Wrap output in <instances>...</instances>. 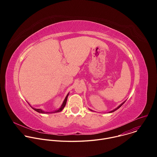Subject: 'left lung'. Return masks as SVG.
I'll return each instance as SVG.
<instances>
[{
    "label": "left lung",
    "mask_w": 157,
    "mask_h": 157,
    "mask_svg": "<svg viewBox=\"0 0 157 157\" xmlns=\"http://www.w3.org/2000/svg\"><path fill=\"white\" fill-rule=\"evenodd\" d=\"M125 102V101L124 102H122V103L121 104H120V105H119V106H118V107H117V108H116L115 109H114V110H111V111H110V112H109V113H113V112H114V111H116V110H117V109H118L119 108H120V107H121V106H122V105H123V104H124V102ZM89 110H91V111H93V110H91V109H89Z\"/></svg>",
    "instance_id": "left-lung-1"
}]
</instances>
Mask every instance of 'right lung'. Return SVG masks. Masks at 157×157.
I'll return each instance as SVG.
<instances>
[{"instance_id": "add662e5", "label": "right lung", "mask_w": 157, "mask_h": 157, "mask_svg": "<svg viewBox=\"0 0 157 157\" xmlns=\"http://www.w3.org/2000/svg\"><path fill=\"white\" fill-rule=\"evenodd\" d=\"M68 95H69V93L66 95V98H65V99H64V101H63V104H61V107L58 109H57V110H54V111H52V112H45V111H44V110H43L42 109H35V108H33V107H32L30 105V104L29 103V104L32 107V109H33V110H35V111H36V112H38V113H41V114H51V113H59V112H61L63 109H64V107H65V105H66V101H67V99H68Z\"/></svg>"}]
</instances>
